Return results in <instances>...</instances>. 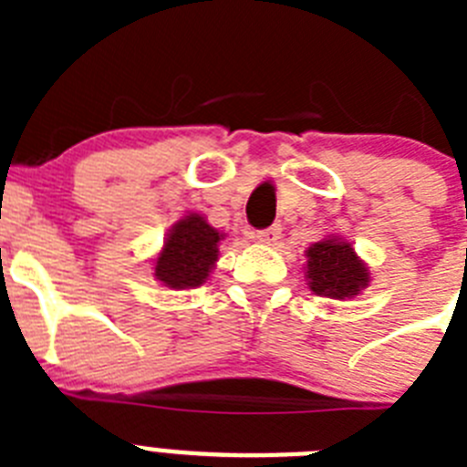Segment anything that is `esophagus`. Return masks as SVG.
I'll return each instance as SVG.
<instances>
[{
  "label": "esophagus",
  "mask_w": 467,
  "mask_h": 467,
  "mask_svg": "<svg viewBox=\"0 0 467 467\" xmlns=\"http://www.w3.org/2000/svg\"><path fill=\"white\" fill-rule=\"evenodd\" d=\"M280 231H283V229H280L278 224L269 226V229L254 231V241L266 243V245H275V243H278V238H280Z\"/></svg>",
  "instance_id": "1"
}]
</instances>
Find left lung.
I'll use <instances>...</instances> for the list:
<instances>
[{
	"mask_svg": "<svg viewBox=\"0 0 467 467\" xmlns=\"http://www.w3.org/2000/svg\"><path fill=\"white\" fill-rule=\"evenodd\" d=\"M308 287L317 296L346 299L356 296L369 285V271L353 245L339 238H325L306 250Z\"/></svg>",
	"mask_w": 467,
	"mask_h": 467,
	"instance_id": "obj_1",
	"label": "left lung"
}]
</instances>
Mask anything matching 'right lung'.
<instances>
[{"label": "right lung", "mask_w": 467, "mask_h": 467, "mask_svg": "<svg viewBox=\"0 0 467 467\" xmlns=\"http://www.w3.org/2000/svg\"><path fill=\"white\" fill-rule=\"evenodd\" d=\"M222 234L201 214L192 213L177 222L156 257V280L172 290H189L203 285L220 254Z\"/></svg>", "instance_id": "add662e5"}]
</instances>
